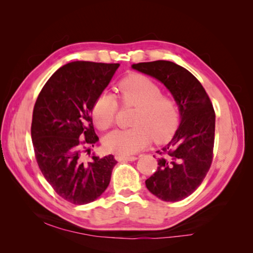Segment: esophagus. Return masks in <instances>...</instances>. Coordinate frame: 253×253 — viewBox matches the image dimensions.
<instances>
[{"instance_id":"obj_1","label":"esophagus","mask_w":253,"mask_h":253,"mask_svg":"<svg viewBox=\"0 0 253 253\" xmlns=\"http://www.w3.org/2000/svg\"><path fill=\"white\" fill-rule=\"evenodd\" d=\"M116 158H117V161H119V162H132V161L137 160L136 156H121V155H118V156H116Z\"/></svg>"}]
</instances>
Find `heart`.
<instances>
[{
    "mask_svg": "<svg viewBox=\"0 0 253 253\" xmlns=\"http://www.w3.org/2000/svg\"><path fill=\"white\" fill-rule=\"evenodd\" d=\"M119 99L124 107H135L131 128L114 130L106 136L108 152L127 156L142 151L152 143H165L174 136L179 124L176 100L163 95L160 85L143 75L124 78L118 85ZM118 110L117 98L108 91L100 92L91 108L92 121L98 129L107 130L113 126Z\"/></svg>",
    "mask_w": 253,
    "mask_h": 253,
    "instance_id": "1",
    "label": "heart"
}]
</instances>
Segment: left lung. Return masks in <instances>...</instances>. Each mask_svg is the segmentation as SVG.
<instances>
[{
    "label": "left lung",
    "instance_id": "obj_1",
    "mask_svg": "<svg viewBox=\"0 0 253 253\" xmlns=\"http://www.w3.org/2000/svg\"><path fill=\"white\" fill-rule=\"evenodd\" d=\"M132 68L164 84L179 107L181 124L172 140L156 152L157 170L145 181L158 199L177 202L193 193L211 168L215 131L213 105L200 81L176 63L157 60Z\"/></svg>",
    "mask_w": 253,
    "mask_h": 253
}]
</instances>
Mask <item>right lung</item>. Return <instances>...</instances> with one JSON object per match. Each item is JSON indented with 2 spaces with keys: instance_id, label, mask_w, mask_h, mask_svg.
Listing matches in <instances>:
<instances>
[{
  "instance_id": "1",
  "label": "right lung",
  "mask_w": 253,
  "mask_h": 253,
  "mask_svg": "<svg viewBox=\"0 0 253 253\" xmlns=\"http://www.w3.org/2000/svg\"><path fill=\"white\" fill-rule=\"evenodd\" d=\"M119 63L74 61L46 81L33 108L34 155L59 196L76 205L93 202L109 185L114 155L90 156L98 145L91 108Z\"/></svg>"
}]
</instances>
